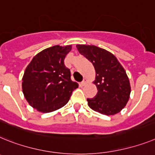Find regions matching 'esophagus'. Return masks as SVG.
I'll return each mask as SVG.
<instances>
[{
    "mask_svg": "<svg viewBox=\"0 0 155 155\" xmlns=\"http://www.w3.org/2000/svg\"><path fill=\"white\" fill-rule=\"evenodd\" d=\"M85 84H86V80L84 79V80L81 82V86H84V85H85Z\"/></svg>",
    "mask_w": 155,
    "mask_h": 155,
    "instance_id": "obj_1",
    "label": "esophagus"
}]
</instances>
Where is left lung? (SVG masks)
Listing matches in <instances>:
<instances>
[{
  "instance_id": "left-lung-1",
  "label": "left lung",
  "mask_w": 155,
  "mask_h": 155,
  "mask_svg": "<svg viewBox=\"0 0 155 155\" xmlns=\"http://www.w3.org/2000/svg\"><path fill=\"white\" fill-rule=\"evenodd\" d=\"M77 48L88 59L96 71L94 84L97 94L87 99L88 107L105 115L119 113L129 101L130 83L125 69L112 53L95 45H78Z\"/></svg>"
}]
</instances>
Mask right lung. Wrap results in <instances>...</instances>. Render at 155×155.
I'll use <instances>...</instances> for the list:
<instances>
[{"mask_svg":"<svg viewBox=\"0 0 155 155\" xmlns=\"http://www.w3.org/2000/svg\"><path fill=\"white\" fill-rule=\"evenodd\" d=\"M71 45H55L37 54L26 67L22 88L32 107L49 113L67 104L78 84L71 79V71L64 65Z\"/></svg>","mask_w":155,"mask_h":155,"instance_id":"right-lung-1","label":"right lung"}]
</instances>
